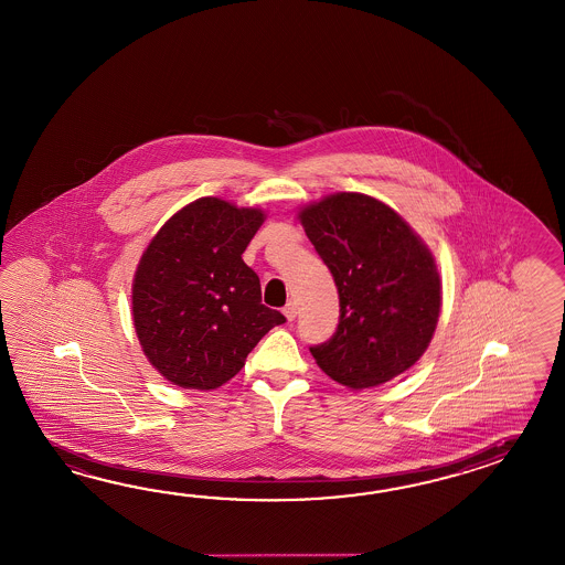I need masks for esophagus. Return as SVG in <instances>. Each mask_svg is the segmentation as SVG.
I'll use <instances>...</instances> for the list:
<instances>
[{
	"instance_id": "esophagus-1",
	"label": "esophagus",
	"mask_w": 565,
	"mask_h": 565,
	"mask_svg": "<svg viewBox=\"0 0 565 565\" xmlns=\"http://www.w3.org/2000/svg\"><path fill=\"white\" fill-rule=\"evenodd\" d=\"M282 313H285V317H287L289 321H295V317H297V302H287V307L282 309Z\"/></svg>"
}]
</instances>
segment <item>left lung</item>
<instances>
[{
  "label": "left lung",
  "instance_id": "8db88e82",
  "mask_svg": "<svg viewBox=\"0 0 565 565\" xmlns=\"http://www.w3.org/2000/svg\"><path fill=\"white\" fill-rule=\"evenodd\" d=\"M340 295L331 340L309 348L329 379L362 391L413 366L434 338L441 278L431 249L386 203L333 193L299 211Z\"/></svg>",
  "mask_w": 565,
  "mask_h": 565
}]
</instances>
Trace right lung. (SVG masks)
Wrapping results in <instances>:
<instances>
[{
  "instance_id": "obj_1",
  "label": "right lung",
  "mask_w": 565,
  "mask_h": 565,
  "mask_svg": "<svg viewBox=\"0 0 565 565\" xmlns=\"http://www.w3.org/2000/svg\"><path fill=\"white\" fill-rule=\"evenodd\" d=\"M264 211L201 198L150 239L131 282V319L148 362L181 388L234 379L264 335L287 319L263 305L242 260Z\"/></svg>"
}]
</instances>
